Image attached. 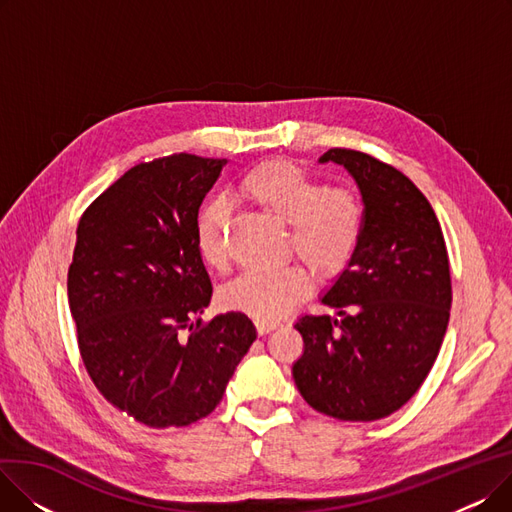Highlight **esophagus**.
Returning <instances> with one entry per match:
<instances>
[{"mask_svg":"<svg viewBox=\"0 0 512 512\" xmlns=\"http://www.w3.org/2000/svg\"><path fill=\"white\" fill-rule=\"evenodd\" d=\"M255 328H257L259 336H265V334H270L272 330H276L274 324H255Z\"/></svg>","mask_w":512,"mask_h":512,"instance_id":"esophagus-1","label":"esophagus"}]
</instances>
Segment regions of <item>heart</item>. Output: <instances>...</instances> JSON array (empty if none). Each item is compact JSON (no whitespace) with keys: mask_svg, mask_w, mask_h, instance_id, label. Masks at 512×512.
<instances>
[{"mask_svg":"<svg viewBox=\"0 0 512 512\" xmlns=\"http://www.w3.org/2000/svg\"><path fill=\"white\" fill-rule=\"evenodd\" d=\"M240 193L259 209L290 226L288 251L319 278H334L351 263L363 228L359 199L346 188H326L317 178L288 161H272L249 172ZM230 211L213 199L195 215V242L213 270L224 272L230 261ZM311 288L301 267L245 274L222 292L230 311L245 313L257 324H274L297 307Z\"/></svg>","mask_w":512,"mask_h":512,"instance_id":"heart-1","label":"heart"}]
</instances>
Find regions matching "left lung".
<instances>
[{
  "label": "left lung",
  "mask_w": 512,
  "mask_h": 512,
  "mask_svg": "<svg viewBox=\"0 0 512 512\" xmlns=\"http://www.w3.org/2000/svg\"><path fill=\"white\" fill-rule=\"evenodd\" d=\"M359 186L357 251L321 303L338 317L303 315L305 348L292 378L309 405L342 421H375L419 390L448 328L452 286L436 213L396 168L367 153L330 149Z\"/></svg>",
  "instance_id": "1"
}]
</instances>
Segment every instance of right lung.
Returning <instances> with one entry per match:
<instances>
[{
    "label": "right lung",
    "mask_w": 512,
    "mask_h": 512,
    "mask_svg": "<svg viewBox=\"0 0 512 512\" xmlns=\"http://www.w3.org/2000/svg\"><path fill=\"white\" fill-rule=\"evenodd\" d=\"M226 164L174 153L134 166L76 228L68 301L80 357L107 402L155 429L207 417L257 338L238 311L193 324L211 301L195 215Z\"/></svg>",
    "instance_id": "obj_1"
}]
</instances>
